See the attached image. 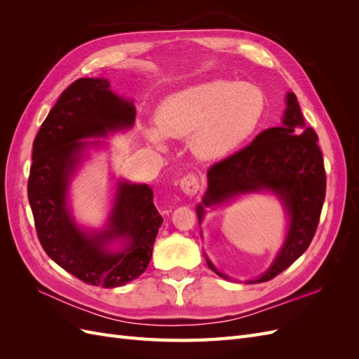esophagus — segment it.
<instances>
[{
    "label": "esophagus",
    "mask_w": 359,
    "mask_h": 359,
    "mask_svg": "<svg viewBox=\"0 0 359 359\" xmlns=\"http://www.w3.org/2000/svg\"><path fill=\"white\" fill-rule=\"evenodd\" d=\"M180 186L181 190L187 194V196H194L201 189V181L199 177L196 173H187V175H184L180 181Z\"/></svg>",
    "instance_id": "obj_1"
}]
</instances>
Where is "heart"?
Here are the masks:
<instances>
[{
    "instance_id": "b5f03b06",
    "label": "heart",
    "mask_w": 359,
    "mask_h": 359,
    "mask_svg": "<svg viewBox=\"0 0 359 359\" xmlns=\"http://www.w3.org/2000/svg\"><path fill=\"white\" fill-rule=\"evenodd\" d=\"M265 109V97L247 82L211 81L170 95L157 111V127L145 135L156 145L168 137H191L193 151L202 158L232 153L253 133Z\"/></svg>"
}]
</instances>
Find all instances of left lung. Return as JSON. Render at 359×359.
Wrapping results in <instances>:
<instances>
[{
    "mask_svg": "<svg viewBox=\"0 0 359 359\" xmlns=\"http://www.w3.org/2000/svg\"><path fill=\"white\" fill-rule=\"evenodd\" d=\"M286 104L283 126L264 130L252 144L208 169V190L198 205L201 222L203 206L217 205L241 193L271 190L283 201L290 217L285 245L266 273L248 283L274 278L306 252L316 233L325 201L327 173L318 135L306 127L295 94H287ZM206 264L215 274L227 278L208 259Z\"/></svg>",
    "mask_w": 359,
    "mask_h": 359,
    "instance_id": "left-lung-1",
    "label": "left lung"
}]
</instances>
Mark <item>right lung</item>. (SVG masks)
<instances>
[{"label": "right lung", "instance_id": "obj_1", "mask_svg": "<svg viewBox=\"0 0 359 359\" xmlns=\"http://www.w3.org/2000/svg\"><path fill=\"white\" fill-rule=\"evenodd\" d=\"M107 79L81 78L61 93L32 144L28 201L39 241L46 255L86 285L118 287L147 269L163 223L154 206V191L147 184L119 182L111 229L86 236L66 208L69 175L86 145L83 137L104 136L132 127L135 106L116 97ZM126 237L123 252L111 254L104 244Z\"/></svg>", "mask_w": 359, "mask_h": 359}]
</instances>
